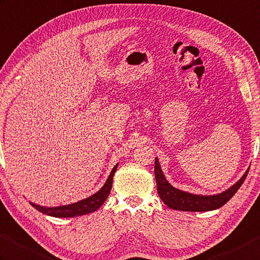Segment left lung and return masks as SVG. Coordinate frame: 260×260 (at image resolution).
Listing matches in <instances>:
<instances>
[{"mask_svg": "<svg viewBox=\"0 0 260 260\" xmlns=\"http://www.w3.org/2000/svg\"><path fill=\"white\" fill-rule=\"evenodd\" d=\"M154 172L158 195L166 206L176 210H183V212H208V210H215L224 206L229 199L236 194V191L246 179L249 168L245 172L237 183H235L225 191L216 195H197L175 188L166 179L157 157L155 158Z\"/></svg>", "mask_w": 260, "mask_h": 260, "instance_id": "obj_1", "label": "left lung"}]
</instances>
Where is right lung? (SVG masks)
Masks as SVG:
<instances>
[{"label":"right lung","instance_id":"1","mask_svg":"<svg viewBox=\"0 0 260 260\" xmlns=\"http://www.w3.org/2000/svg\"><path fill=\"white\" fill-rule=\"evenodd\" d=\"M117 166L118 164L114 166L105 184L103 185V187L98 192H95L94 195L89 196L85 199H82L80 202L70 204V205H64V206H57V207H44L34 203H29V204H31L35 209H38L39 212L43 213L47 216L57 217V218H69V217H76V216H82V215L93 213L95 210H98L102 205L105 203L106 198L108 197V195H110L111 189H112V184H113V177H114V174H115L117 170Z\"/></svg>","mask_w":260,"mask_h":260}]
</instances>
